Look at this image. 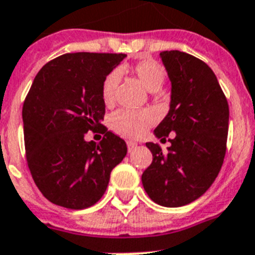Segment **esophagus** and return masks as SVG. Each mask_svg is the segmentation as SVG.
<instances>
[{
  "instance_id": "obj_1",
  "label": "esophagus",
  "mask_w": 255,
  "mask_h": 255,
  "mask_svg": "<svg viewBox=\"0 0 255 255\" xmlns=\"http://www.w3.org/2000/svg\"><path fill=\"white\" fill-rule=\"evenodd\" d=\"M127 146H128V152H132V150H133V149H136V146H137V142L127 141Z\"/></svg>"
}]
</instances>
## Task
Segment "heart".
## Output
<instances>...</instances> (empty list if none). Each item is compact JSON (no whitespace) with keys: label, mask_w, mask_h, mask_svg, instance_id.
<instances>
[{"label":"heart","mask_w":255,"mask_h":255,"mask_svg":"<svg viewBox=\"0 0 255 255\" xmlns=\"http://www.w3.org/2000/svg\"><path fill=\"white\" fill-rule=\"evenodd\" d=\"M132 72L144 85V88L150 93L158 92L166 78V73L162 65L152 59L141 60L137 64H134ZM119 81H121V72L118 69L111 70L103 81L102 99L106 105H111L114 102ZM153 123H154V115L146 110L141 111L118 110L110 118V126L114 131L128 138L141 137Z\"/></svg>","instance_id":"1"}]
</instances>
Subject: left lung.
Segmentation results:
<instances>
[{
	"instance_id": "obj_1",
	"label": "left lung",
	"mask_w": 255,
	"mask_h": 255,
	"mask_svg": "<svg viewBox=\"0 0 255 255\" xmlns=\"http://www.w3.org/2000/svg\"><path fill=\"white\" fill-rule=\"evenodd\" d=\"M162 64L171 82L170 109L154 129L166 141L146 142L153 154L141 175L149 198L163 207L194 202L211 187L227 150L229 107L219 81L204 61L181 51H163Z\"/></svg>"
}]
</instances>
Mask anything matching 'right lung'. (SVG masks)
Instances as JSON below:
<instances>
[{
  "label": "right lung",
  "instance_id": "obj_1",
  "mask_svg": "<svg viewBox=\"0 0 255 255\" xmlns=\"http://www.w3.org/2000/svg\"><path fill=\"white\" fill-rule=\"evenodd\" d=\"M124 53H65L39 70L23 103L28 169L43 195L57 206L82 210L98 202L110 174L127 154L123 138L102 124V85ZM88 130L105 133L86 142Z\"/></svg>",
  "mask_w": 255,
  "mask_h": 255
}]
</instances>
